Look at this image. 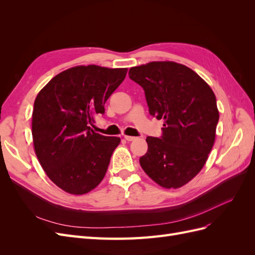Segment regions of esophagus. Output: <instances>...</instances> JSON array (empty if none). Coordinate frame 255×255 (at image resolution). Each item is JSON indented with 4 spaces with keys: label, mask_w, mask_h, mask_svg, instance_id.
Returning <instances> with one entry per match:
<instances>
[{
    "label": "esophagus",
    "mask_w": 255,
    "mask_h": 255,
    "mask_svg": "<svg viewBox=\"0 0 255 255\" xmlns=\"http://www.w3.org/2000/svg\"><path fill=\"white\" fill-rule=\"evenodd\" d=\"M125 138H126V140H128V141H133V140H136V139H137V137L128 136V135H125Z\"/></svg>",
    "instance_id": "34e87169"
}]
</instances>
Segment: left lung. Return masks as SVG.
<instances>
[{
  "instance_id": "1",
  "label": "left lung",
  "mask_w": 255,
  "mask_h": 255,
  "mask_svg": "<svg viewBox=\"0 0 255 255\" xmlns=\"http://www.w3.org/2000/svg\"><path fill=\"white\" fill-rule=\"evenodd\" d=\"M128 76L142 87L150 115L164 119L161 136L146 137L140 166L161 187L179 188L200 172L213 148L219 120L214 92L195 71L173 61L133 67Z\"/></svg>"
}]
</instances>
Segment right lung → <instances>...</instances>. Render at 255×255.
I'll use <instances>...</instances> for the list:
<instances>
[{"label":"right lung","instance_id":"obj_1","mask_svg":"<svg viewBox=\"0 0 255 255\" xmlns=\"http://www.w3.org/2000/svg\"><path fill=\"white\" fill-rule=\"evenodd\" d=\"M128 69L78 66L57 74L38 94L32 134L36 155L50 180L72 195L101 183L119 137L89 127L125 80Z\"/></svg>","mask_w":255,"mask_h":255}]
</instances>
